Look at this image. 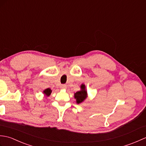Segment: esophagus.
Masks as SVG:
<instances>
[{
	"instance_id": "34e87169",
	"label": "esophagus",
	"mask_w": 146,
	"mask_h": 146,
	"mask_svg": "<svg viewBox=\"0 0 146 146\" xmlns=\"http://www.w3.org/2000/svg\"><path fill=\"white\" fill-rule=\"evenodd\" d=\"M61 88L62 89H66L67 88V86L66 85H62L61 86Z\"/></svg>"
}]
</instances>
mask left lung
<instances>
[{"instance_id":"1","label":"left lung","mask_w":146,"mask_h":146,"mask_svg":"<svg viewBox=\"0 0 146 146\" xmlns=\"http://www.w3.org/2000/svg\"><path fill=\"white\" fill-rule=\"evenodd\" d=\"M74 97L76 99L77 104H82L88 97L87 91L86 90V86L85 84H82L80 86V90L76 92L74 94Z\"/></svg>"}]
</instances>
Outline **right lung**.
I'll use <instances>...</instances> for the list:
<instances>
[{"label": "right lung", "mask_w": 146, "mask_h": 146, "mask_svg": "<svg viewBox=\"0 0 146 146\" xmlns=\"http://www.w3.org/2000/svg\"><path fill=\"white\" fill-rule=\"evenodd\" d=\"M43 94L44 95V96H46V97H49V95H51V92H52V90H51L50 89V88H46V89H45L44 90H43Z\"/></svg>", "instance_id": "right-lung-1"}]
</instances>
